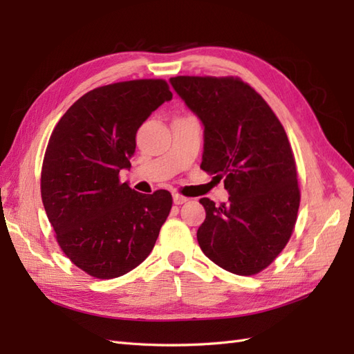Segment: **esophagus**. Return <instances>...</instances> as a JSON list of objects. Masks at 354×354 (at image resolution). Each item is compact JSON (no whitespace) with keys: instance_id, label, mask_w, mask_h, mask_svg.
I'll list each match as a JSON object with an SVG mask.
<instances>
[{"instance_id":"esophagus-1","label":"esophagus","mask_w":354,"mask_h":354,"mask_svg":"<svg viewBox=\"0 0 354 354\" xmlns=\"http://www.w3.org/2000/svg\"><path fill=\"white\" fill-rule=\"evenodd\" d=\"M187 201H189V199L184 198V196H181V194L173 193V204H175V205H183V204H185Z\"/></svg>"}]
</instances>
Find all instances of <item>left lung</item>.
Segmentation results:
<instances>
[{"label": "left lung", "instance_id": "8db88e82", "mask_svg": "<svg viewBox=\"0 0 354 354\" xmlns=\"http://www.w3.org/2000/svg\"><path fill=\"white\" fill-rule=\"evenodd\" d=\"M170 85L202 126L201 169L223 179L228 202H199L202 252L237 275L268 268L289 242L299 207L297 167L280 120L234 77L178 76Z\"/></svg>", "mask_w": 354, "mask_h": 354}]
</instances>
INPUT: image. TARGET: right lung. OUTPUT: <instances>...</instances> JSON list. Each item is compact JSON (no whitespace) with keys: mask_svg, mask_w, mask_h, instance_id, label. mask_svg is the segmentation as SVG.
I'll return each mask as SVG.
<instances>
[{"mask_svg":"<svg viewBox=\"0 0 354 354\" xmlns=\"http://www.w3.org/2000/svg\"><path fill=\"white\" fill-rule=\"evenodd\" d=\"M171 100L161 79L118 82L82 95L53 131L41 175L42 204L59 246L102 280L146 260L171 208V194L120 183L131 169L140 126Z\"/></svg>","mask_w":354,"mask_h":354,"instance_id":"1","label":"right lung"}]
</instances>
